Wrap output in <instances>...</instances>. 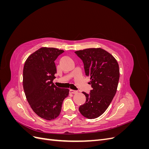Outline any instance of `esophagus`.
<instances>
[{"label": "esophagus", "mask_w": 149, "mask_h": 149, "mask_svg": "<svg viewBox=\"0 0 149 149\" xmlns=\"http://www.w3.org/2000/svg\"><path fill=\"white\" fill-rule=\"evenodd\" d=\"M70 93L71 94H77L78 93V91H74V90H70Z\"/></svg>", "instance_id": "obj_1"}]
</instances>
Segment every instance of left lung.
I'll list each match as a JSON object with an SVG mask.
<instances>
[{"instance_id":"1","label":"left lung","mask_w":149,"mask_h":149,"mask_svg":"<svg viewBox=\"0 0 149 149\" xmlns=\"http://www.w3.org/2000/svg\"><path fill=\"white\" fill-rule=\"evenodd\" d=\"M74 53L82 60L93 88L89 94L83 92L86 102L79 106V111L85 118L95 119L106 111L116 93L120 75L118 63L109 53L100 48Z\"/></svg>"}]
</instances>
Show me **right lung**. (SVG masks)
<instances>
[{
    "label": "right lung",
    "mask_w": 149,
    "mask_h": 149,
    "mask_svg": "<svg viewBox=\"0 0 149 149\" xmlns=\"http://www.w3.org/2000/svg\"><path fill=\"white\" fill-rule=\"evenodd\" d=\"M64 52L55 48L42 47L28 57L24 66L23 88L32 110L39 117L51 120L60 115L63 101L69 89L53 83L56 68L55 61Z\"/></svg>",
    "instance_id": "right-lung-1"
}]
</instances>
